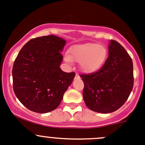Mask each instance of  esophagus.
<instances>
[{"label": "esophagus", "mask_w": 145, "mask_h": 145, "mask_svg": "<svg viewBox=\"0 0 145 145\" xmlns=\"http://www.w3.org/2000/svg\"><path fill=\"white\" fill-rule=\"evenodd\" d=\"M80 75H79L78 74H75V77H74V79H80Z\"/></svg>", "instance_id": "34e87169"}]
</instances>
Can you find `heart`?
Masks as SVG:
<instances>
[{"mask_svg":"<svg viewBox=\"0 0 145 145\" xmlns=\"http://www.w3.org/2000/svg\"><path fill=\"white\" fill-rule=\"evenodd\" d=\"M107 49L104 46L94 43L77 44L69 49V56L65 57L68 62L71 61L80 63L81 70L87 73L98 71L105 62Z\"/></svg>","mask_w":145,"mask_h":145,"instance_id":"1","label":"heart"}]
</instances>
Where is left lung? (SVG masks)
I'll return each instance as SVG.
<instances>
[{"mask_svg":"<svg viewBox=\"0 0 145 145\" xmlns=\"http://www.w3.org/2000/svg\"><path fill=\"white\" fill-rule=\"evenodd\" d=\"M84 82L83 99L90 110L109 114L121 108L133 87V64L131 58L117 41L111 40L108 57L97 72L81 74Z\"/></svg>","mask_w":145,"mask_h":145,"instance_id":"obj_1","label":"left lung"}]
</instances>
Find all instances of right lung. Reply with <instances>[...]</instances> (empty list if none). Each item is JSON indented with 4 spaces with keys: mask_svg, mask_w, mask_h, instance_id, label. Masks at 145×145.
<instances>
[{
    "mask_svg": "<svg viewBox=\"0 0 145 145\" xmlns=\"http://www.w3.org/2000/svg\"><path fill=\"white\" fill-rule=\"evenodd\" d=\"M65 44L57 36L37 37L29 40L18 54L12 71L14 92L30 111H54L72 84L75 73L65 72L60 68Z\"/></svg>",
    "mask_w": 145,
    "mask_h": 145,
    "instance_id": "1",
    "label": "right lung"
}]
</instances>
